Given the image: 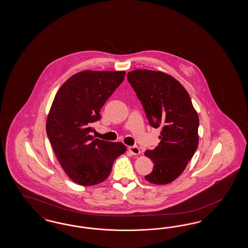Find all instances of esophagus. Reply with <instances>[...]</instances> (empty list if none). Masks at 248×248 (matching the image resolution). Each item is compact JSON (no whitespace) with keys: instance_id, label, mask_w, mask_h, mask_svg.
<instances>
[{"instance_id":"obj_1","label":"esophagus","mask_w":248,"mask_h":248,"mask_svg":"<svg viewBox=\"0 0 248 248\" xmlns=\"http://www.w3.org/2000/svg\"><path fill=\"white\" fill-rule=\"evenodd\" d=\"M128 150H129V152H130L133 155H139V154L141 153L140 148H139L137 145H132V146H129V147H128Z\"/></svg>"}]
</instances>
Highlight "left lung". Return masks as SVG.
<instances>
[{
    "instance_id": "1",
    "label": "left lung",
    "mask_w": 248,
    "mask_h": 248,
    "mask_svg": "<svg viewBox=\"0 0 248 248\" xmlns=\"http://www.w3.org/2000/svg\"><path fill=\"white\" fill-rule=\"evenodd\" d=\"M127 79L151 126L162 128L159 144L144 153L154 163L145 179L155 185L169 184L183 173L197 149L198 115L187 92L172 76L135 70L128 73Z\"/></svg>"
}]
</instances>
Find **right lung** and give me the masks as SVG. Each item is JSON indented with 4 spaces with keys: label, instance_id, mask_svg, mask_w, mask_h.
Masks as SVG:
<instances>
[{
    "label": "right lung",
    "instance_id": "obj_1",
    "mask_svg": "<svg viewBox=\"0 0 248 248\" xmlns=\"http://www.w3.org/2000/svg\"><path fill=\"white\" fill-rule=\"evenodd\" d=\"M125 72L84 71L70 77L57 92L46 122V133L61 166L80 186H94L111 173L124 143L93 139L91 124L124 79Z\"/></svg>",
    "mask_w": 248,
    "mask_h": 248
}]
</instances>
